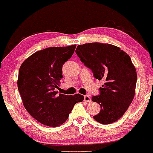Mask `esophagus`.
Instances as JSON below:
<instances>
[{
  "label": "esophagus",
  "instance_id": "1",
  "mask_svg": "<svg viewBox=\"0 0 153 153\" xmlns=\"http://www.w3.org/2000/svg\"><path fill=\"white\" fill-rule=\"evenodd\" d=\"M84 101L86 102H91V97H90V96L88 95H84Z\"/></svg>",
  "mask_w": 153,
  "mask_h": 153
}]
</instances>
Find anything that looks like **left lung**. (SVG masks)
<instances>
[{"label":"left lung","instance_id":"left-lung-1","mask_svg":"<svg viewBox=\"0 0 153 153\" xmlns=\"http://www.w3.org/2000/svg\"><path fill=\"white\" fill-rule=\"evenodd\" d=\"M76 53L95 79L105 81L100 88V95L92 97V101L101 107L94 119L104 125L116 122L135 95L137 75L130 57L116 46L99 42L79 45Z\"/></svg>","mask_w":153,"mask_h":153}]
</instances>
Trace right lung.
Segmentation results:
<instances>
[{
    "label": "right lung",
    "mask_w": 153,
    "mask_h": 153,
    "mask_svg": "<svg viewBox=\"0 0 153 153\" xmlns=\"http://www.w3.org/2000/svg\"><path fill=\"white\" fill-rule=\"evenodd\" d=\"M76 45L49 47L35 52L25 60L19 71L18 90L27 111L35 120L49 127L65 122L74 104L84 97L56 91L62 78V68L72 57Z\"/></svg>",
    "instance_id": "1"
}]
</instances>
